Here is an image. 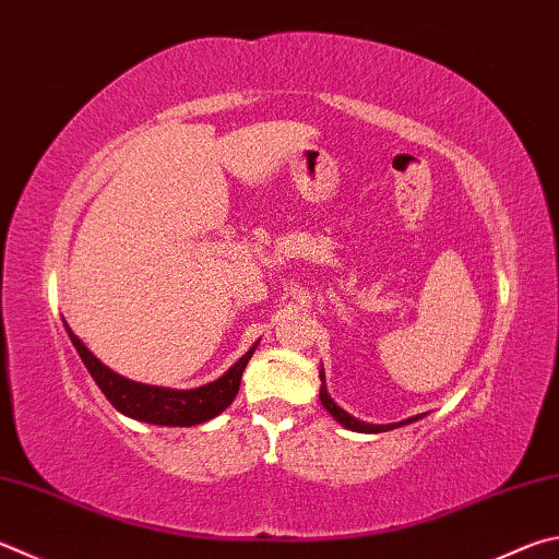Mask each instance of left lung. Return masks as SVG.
Wrapping results in <instances>:
<instances>
[{
    "mask_svg": "<svg viewBox=\"0 0 559 559\" xmlns=\"http://www.w3.org/2000/svg\"><path fill=\"white\" fill-rule=\"evenodd\" d=\"M320 381H322V385H320V401H322V405H324V408H328V413L332 415V418L337 420L340 425H344V428H347V430H354V432H385V430H395V428H401V425H408V423H415V420L425 418V413H420V415H413V418H408V420L389 423V425L364 423L359 418H354V415H349L347 411H342L340 405L330 399L328 385H324V371H320Z\"/></svg>",
    "mask_w": 559,
    "mask_h": 559,
    "instance_id": "obj_1",
    "label": "left lung"
}]
</instances>
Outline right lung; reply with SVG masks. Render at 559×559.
I'll use <instances>...</instances> for the list:
<instances>
[{"instance_id":"add662e5","label":"right lung","mask_w":559,"mask_h":559,"mask_svg":"<svg viewBox=\"0 0 559 559\" xmlns=\"http://www.w3.org/2000/svg\"><path fill=\"white\" fill-rule=\"evenodd\" d=\"M68 337L75 344V349L83 359L90 377L95 379L99 391L107 395V401L115 405L119 413L129 415V418L151 423V425H166V428H190V425H200L212 420L219 415L227 405L237 399L241 373H245L251 354L257 352V344L241 357L235 367L227 373H222L217 381H210L205 385L190 391H176L164 389V385H148L119 377L117 371L105 367L93 352H90L80 337H75L73 330L68 328Z\"/></svg>"}]
</instances>
